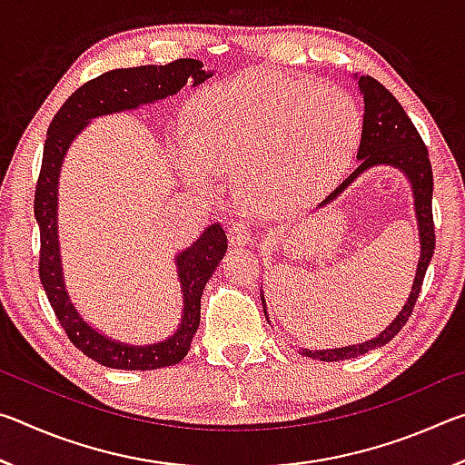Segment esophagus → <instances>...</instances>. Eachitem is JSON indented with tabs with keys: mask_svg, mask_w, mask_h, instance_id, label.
Masks as SVG:
<instances>
[{
	"mask_svg": "<svg viewBox=\"0 0 465 465\" xmlns=\"http://www.w3.org/2000/svg\"><path fill=\"white\" fill-rule=\"evenodd\" d=\"M227 235H230V243L233 248L248 246L252 240L250 227L246 222H233L230 227H227Z\"/></svg>",
	"mask_w": 465,
	"mask_h": 465,
	"instance_id": "1",
	"label": "esophagus"
}]
</instances>
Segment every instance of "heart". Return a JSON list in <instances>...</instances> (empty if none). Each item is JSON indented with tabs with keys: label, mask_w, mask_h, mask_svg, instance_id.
<instances>
[{
	"label": "heart",
	"mask_w": 465,
	"mask_h": 465,
	"mask_svg": "<svg viewBox=\"0 0 465 465\" xmlns=\"http://www.w3.org/2000/svg\"><path fill=\"white\" fill-rule=\"evenodd\" d=\"M363 119L351 94L279 72H250L201 90L186 108L183 163L191 183L240 178L256 213L279 215L351 166Z\"/></svg>",
	"instance_id": "b5f03b06"
}]
</instances>
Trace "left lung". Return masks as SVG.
<instances>
[{"label": "left lung", "mask_w": 465, "mask_h": 465, "mask_svg": "<svg viewBox=\"0 0 465 465\" xmlns=\"http://www.w3.org/2000/svg\"><path fill=\"white\" fill-rule=\"evenodd\" d=\"M359 90L363 94L365 102V114H363V133H361V145L357 152L359 168L344 180V183L336 188L334 193H330L324 201L318 204L332 203L336 196L344 193V188H349L355 180L367 172L369 168L375 166H393L400 172H404L406 178L412 184V196H414V213L416 222H419V238H420V258L416 264V277L408 302L404 303L402 312L398 313L396 320L383 330L380 336L371 338L367 342L341 346V349H326V351H310L302 349L299 352L305 357L320 359V361H342V359H355L359 355H365L367 351L377 349V346L388 344L393 336H396L402 326L411 318V313L419 299L424 274H427L429 262L435 252V223H432V170L429 160V149L420 139L419 131L408 119L404 108L400 102L393 98L390 90H385L383 85L373 80L371 75H361L359 77ZM262 305H264V316L266 313L264 295L261 293Z\"/></svg>", "instance_id": "8db88e82"}]
</instances>
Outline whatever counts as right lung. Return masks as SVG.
I'll list each match as a JSON object with an SVG mask.
<instances>
[{"label": "right lung", "mask_w": 465, "mask_h": 465, "mask_svg": "<svg viewBox=\"0 0 465 465\" xmlns=\"http://www.w3.org/2000/svg\"><path fill=\"white\" fill-rule=\"evenodd\" d=\"M213 74L204 72L199 59H176L168 65H141L127 69H113L80 85L65 104L59 108L46 131L43 149V166L38 174L35 193V217L41 230V261L38 274L49 297V303L65 330L69 341L85 357L113 369L149 371L180 363L191 349L193 336L201 324V295L211 274L222 262L227 252V235L219 223L209 225L191 248L174 258L183 289V318L178 330L166 341L131 346L100 334L75 310L67 293L59 254V174L61 163L72 141L80 135L92 119L123 110H135L143 104L174 96L186 84L199 85Z\"/></svg>", "instance_id": "1"}]
</instances>
